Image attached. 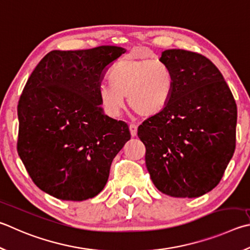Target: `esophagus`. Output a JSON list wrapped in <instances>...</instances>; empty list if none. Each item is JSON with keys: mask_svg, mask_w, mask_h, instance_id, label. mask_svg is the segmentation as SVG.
Instances as JSON below:
<instances>
[{"mask_svg": "<svg viewBox=\"0 0 250 250\" xmlns=\"http://www.w3.org/2000/svg\"><path fill=\"white\" fill-rule=\"evenodd\" d=\"M129 129H130V133L132 137H135L137 135V131H138V126L135 125L134 124H130L129 125Z\"/></svg>", "mask_w": 250, "mask_h": 250, "instance_id": "esophagus-1", "label": "esophagus"}]
</instances>
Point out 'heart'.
Masks as SVG:
<instances>
[{"label": "heart", "instance_id": "1", "mask_svg": "<svg viewBox=\"0 0 250 250\" xmlns=\"http://www.w3.org/2000/svg\"><path fill=\"white\" fill-rule=\"evenodd\" d=\"M109 84L99 85V103L107 115L116 117L128 96L131 109L141 117H153L168 105L175 88L170 67L160 60L142 57H125L108 73Z\"/></svg>", "mask_w": 250, "mask_h": 250}]
</instances>
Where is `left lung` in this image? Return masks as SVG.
Returning <instances> with one entry per match:
<instances>
[{
    "mask_svg": "<svg viewBox=\"0 0 250 250\" xmlns=\"http://www.w3.org/2000/svg\"><path fill=\"white\" fill-rule=\"evenodd\" d=\"M175 88L161 113L139 125L145 164L155 187L196 198L220 183L236 145L237 106L219 69L200 53L165 50Z\"/></svg>",
    "mask_w": 250,
    "mask_h": 250,
    "instance_id": "1",
    "label": "left lung"
}]
</instances>
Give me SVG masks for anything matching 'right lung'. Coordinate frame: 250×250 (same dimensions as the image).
<instances>
[{
    "label": "right lung",
    "instance_id": "right-lung-1",
    "mask_svg": "<svg viewBox=\"0 0 250 250\" xmlns=\"http://www.w3.org/2000/svg\"><path fill=\"white\" fill-rule=\"evenodd\" d=\"M125 52L116 46L53 50L27 81L17 106V153L34 184L50 196H97L130 140L128 125L106 116L97 95L106 66Z\"/></svg>",
    "mask_w": 250,
    "mask_h": 250
}]
</instances>
